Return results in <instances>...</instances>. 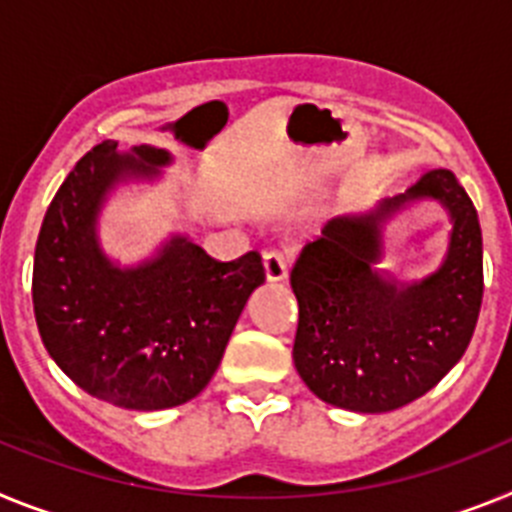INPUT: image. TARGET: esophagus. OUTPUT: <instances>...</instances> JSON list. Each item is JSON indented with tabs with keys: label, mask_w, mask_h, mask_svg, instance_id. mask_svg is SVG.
I'll list each match as a JSON object with an SVG mask.
<instances>
[{
	"label": "esophagus",
	"mask_w": 512,
	"mask_h": 512,
	"mask_svg": "<svg viewBox=\"0 0 512 512\" xmlns=\"http://www.w3.org/2000/svg\"><path fill=\"white\" fill-rule=\"evenodd\" d=\"M288 265H291V257L283 250H268L262 255V268H265V278L268 281H286L288 278Z\"/></svg>",
	"instance_id": "34e87169"
}]
</instances>
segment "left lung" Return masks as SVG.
<instances>
[{"instance_id":"8db88e82","label":"left lung","mask_w":512,"mask_h":512,"mask_svg":"<svg viewBox=\"0 0 512 512\" xmlns=\"http://www.w3.org/2000/svg\"><path fill=\"white\" fill-rule=\"evenodd\" d=\"M430 197L452 216L447 260L433 276L399 284L375 270L380 226ZM299 301L293 363L322 402L389 412L415 402L461 361L482 306V229L477 208L448 170H430L368 213L327 221L291 270Z\"/></svg>"}]
</instances>
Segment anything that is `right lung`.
I'll list each match as a JSON object with an SVG mask.
<instances>
[{
	"label": "right lung",
	"mask_w": 512,
	"mask_h": 512,
	"mask_svg": "<svg viewBox=\"0 0 512 512\" xmlns=\"http://www.w3.org/2000/svg\"><path fill=\"white\" fill-rule=\"evenodd\" d=\"M170 151L102 141L69 172L43 219L33 311L56 366L79 389L126 410H167L198 397L224 358L250 293L265 281L257 252L219 262L175 234L149 260L121 268L100 247L105 195L149 180Z\"/></svg>",
	"instance_id": "add662e5"
}]
</instances>
